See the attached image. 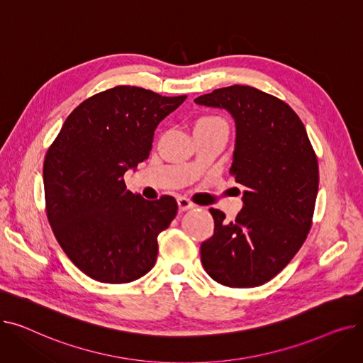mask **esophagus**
<instances>
[{
  "label": "esophagus",
  "instance_id": "esophagus-1",
  "mask_svg": "<svg viewBox=\"0 0 363 363\" xmlns=\"http://www.w3.org/2000/svg\"><path fill=\"white\" fill-rule=\"evenodd\" d=\"M178 207H179V212H186V211H189V208H193L194 204L185 197H179L178 199Z\"/></svg>",
  "mask_w": 363,
  "mask_h": 363
}]
</instances>
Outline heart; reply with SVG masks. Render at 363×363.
<instances>
[{
    "mask_svg": "<svg viewBox=\"0 0 363 363\" xmlns=\"http://www.w3.org/2000/svg\"><path fill=\"white\" fill-rule=\"evenodd\" d=\"M212 122H220V121H218V119H215V118H204V119L199 121L197 125H200V123H212ZM220 123H222V122H220Z\"/></svg>",
    "mask_w": 363,
    "mask_h": 363,
    "instance_id": "obj_1",
    "label": "heart"
}]
</instances>
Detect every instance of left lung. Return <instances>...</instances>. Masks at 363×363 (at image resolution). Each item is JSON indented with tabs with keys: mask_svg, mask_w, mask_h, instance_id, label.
<instances>
[{
	"mask_svg": "<svg viewBox=\"0 0 363 363\" xmlns=\"http://www.w3.org/2000/svg\"><path fill=\"white\" fill-rule=\"evenodd\" d=\"M194 103L231 114V174L244 188L235 220L211 208L215 231L200 247L203 268L226 287H257L279 274L308 237L319 185L315 151L294 110L253 86L219 88Z\"/></svg>",
	"mask_w": 363,
	"mask_h": 363,
	"instance_id": "obj_1",
	"label": "left lung"
}]
</instances>
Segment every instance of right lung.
I'll list each match as a JSON object with an SVG mask.
<instances>
[{"label": "right lung", "instance_id": "1", "mask_svg": "<svg viewBox=\"0 0 363 363\" xmlns=\"http://www.w3.org/2000/svg\"><path fill=\"white\" fill-rule=\"evenodd\" d=\"M186 99L114 86L85 100L47 151L44 188L54 235L74 266L107 284L151 271L157 235L178 212L177 200L148 201L123 175L148 159L157 125Z\"/></svg>", "mask_w": 363, "mask_h": 363}]
</instances>
